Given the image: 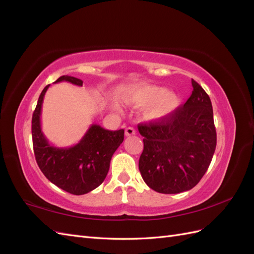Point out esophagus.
I'll return each instance as SVG.
<instances>
[{"instance_id":"esophagus-1","label":"esophagus","mask_w":254,"mask_h":254,"mask_svg":"<svg viewBox=\"0 0 254 254\" xmlns=\"http://www.w3.org/2000/svg\"><path fill=\"white\" fill-rule=\"evenodd\" d=\"M133 134H135V130H134L133 127H127L125 129V135L126 136H131Z\"/></svg>"}]
</instances>
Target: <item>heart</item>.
I'll list each match as a JSON object with an SVG mask.
<instances>
[{
  "label": "heart",
  "instance_id": "b5f03b06",
  "mask_svg": "<svg viewBox=\"0 0 254 254\" xmlns=\"http://www.w3.org/2000/svg\"><path fill=\"white\" fill-rule=\"evenodd\" d=\"M124 102L132 108H144V118L161 121L171 115L179 107L180 98L175 91L149 83L130 86L124 93ZM119 110V107L115 106Z\"/></svg>",
  "mask_w": 254,
  "mask_h": 254
}]
</instances>
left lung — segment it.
Wrapping results in <instances>:
<instances>
[{
  "label": "left lung",
  "mask_w": 254,
  "mask_h": 254,
  "mask_svg": "<svg viewBox=\"0 0 254 254\" xmlns=\"http://www.w3.org/2000/svg\"><path fill=\"white\" fill-rule=\"evenodd\" d=\"M187 103L161 121L139 124L144 149L139 170L158 193L178 194L193 189L207 171L216 148V129L209 95L191 79Z\"/></svg>",
  "instance_id": "obj_1"
}]
</instances>
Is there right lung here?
Returning <instances> with one entry per match:
<instances>
[{"mask_svg": "<svg viewBox=\"0 0 254 254\" xmlns=\"http://www.w3.org/2000/svg\"><path fill=\"white\" fill-rule=\"evenodd\" d=\"M67 81L82 86V80L64 75L56 82ZM45 87L38 99L32 119L33 146L37 164L43 175L52 182L73 195H83L101 186L108 174L113 153L124 141V129H104L93 124L72 147H55L49 143L41 129V108Z\"/></svg>", "mask_w": 254, "mask_h": 254, "instance_id": "1", "label": "right lung"}]
</instances>
